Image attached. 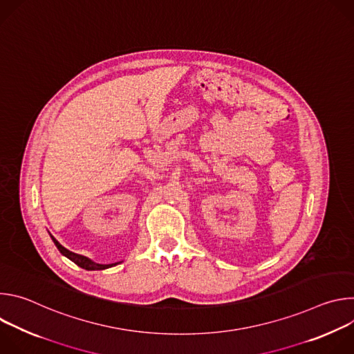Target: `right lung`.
<instances>
[{
	"mask_svg": "<svg viewBox=\"0 0 354 354\" xmlns=\"http://www.w3.org/2000/svg\"><path fill=\"white\" fill-rule=\"evenodd\" d=\"M52 236V239H53V242H55V245L57 246V249L60 250V254L62 255H64L66 258H68L71 262H74L75 265H78L80 268H82V269H85V270H105V269H109V268H113V266H116V265H119V263H122V262H116V263H109V265H102V263H96V262H93V261H91L89 258H86V257H84V255H78V254H74V252H71V250H68V249H66L53 235H50Z\"/></svg>",
	"mask_w": 354,
	"mask_h": 354,
	"instance_id": "right-lung-1",
	"label": "right lung"
}]
</instances>
